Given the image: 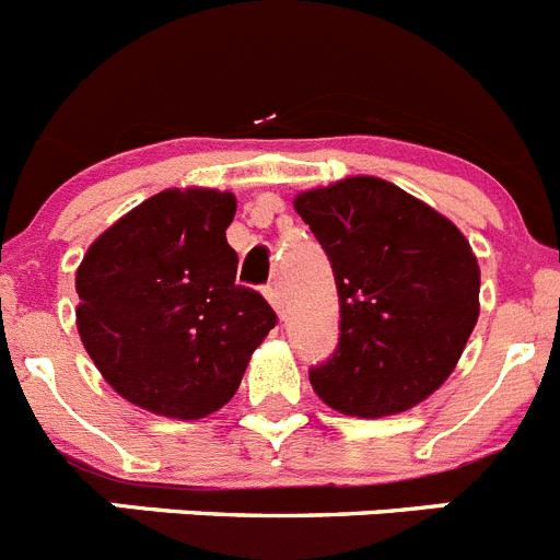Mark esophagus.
Wrapping results in <instances>:
<instances>
[{
  "instance_id": "obj_1",
  "label": "esophagus",
  "mask_w": 560,
  "mask_h": 560,
  "mask_svg": "<svg viewBox=\"0 0 560 560\" xmlns=\"http://www.w3.org/2000/svg\"><path fill=\"white\" fill-rule=\"evenodd\" d=\"M265 299L267 301H270V304H273V310H276V313H279L281 315V310H284V304H281V293H279V287H267V290H265Z\"/></svg>"
}]
</instances>
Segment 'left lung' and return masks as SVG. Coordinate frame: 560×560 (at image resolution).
<instances>
[{
	"mask_svg": "<svg viewBox=\"0 0 560 560\" xmlns=\"http://www.w3.org/2000/svg\"><path fill=\"white\" fill-rule=\"evenodd\" d=\"M332 261L338 349L310 369L347 417L400 415L448 381L479 318V265L459 228L381 177H347L293 199Z\"/></svg>",
	"mask_w": 560,
	"mask_h": 560,
	"instance_id": "obj_1",
	"label": "left lung"
}]
</instances>
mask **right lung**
Returning <instances> with one entry per match:
<instances>
[{
	"instance_id": "obj_1",
	"label": "right lung",
	"mask_w": 560,
	"mask_h": 560,
	"mask_svg": "<svg viewBox=\"0 0 560 560\" xmlns=\"http://www.w3.org/2000/svg\"><path fill=\"white\" fill-rule=\"evenodd\" d=\"M236 197L165 188L106 228L75 273V324L124 400L172 420L220 411L276 313L236 284Z\"/></svg>"
}]
</instances>
